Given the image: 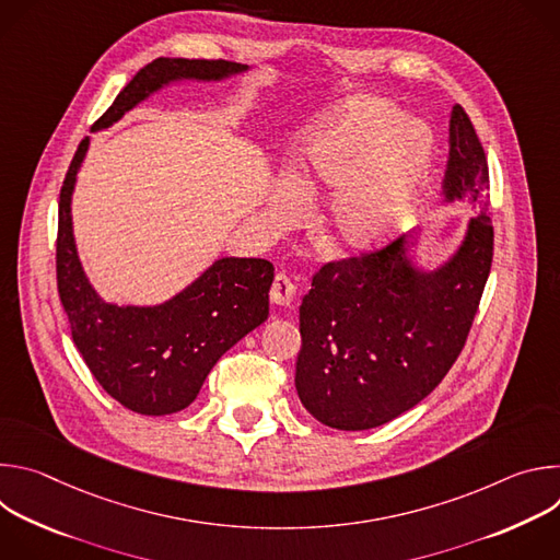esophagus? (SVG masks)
Here are the masks:
<instances>
[{
  "label": "esophagus",
  "instance_id": "34e87169",
  "mask_svg": "<svg viewBox=\"0 0 560 560\" xmlns=\"http://www.w3.org/2000/svg\"><path fill=\"white\" fill-rule=\"evenodd\" d=\"M294 296H296V285L290 281V277L285 272H279L270 288V301L288 307V305H292Z\"/></svg>",
  "mask_w": 560,
  "mask_h": 560
}]
</instances>
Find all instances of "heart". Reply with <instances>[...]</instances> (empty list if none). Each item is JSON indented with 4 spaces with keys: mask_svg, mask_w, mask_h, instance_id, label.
<instances>
[{
    "mask_svg": "<svg viewBox=\"0 0 560 560\" xmlns=\"http://www.w3.org/2000/svg\"><path fill=\"white\" fill-rule=\"evenodd\" d=\"M374 97H350L328 108L303 137L296 182L275 195L279 212H292L305 190L337 188L324 217L326 242L341 253H365L415 212L428 175L432 135L415 119Z\"/></svg>",
    "mask_w": 560,
    "mask_h": 560,
    "instance_id": "obj_1",
    "label": "heart"
}]
</instances>
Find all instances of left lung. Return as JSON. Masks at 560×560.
<instances>
[{
	"label": "left lung",
	"instance_id": "1",
	"mask_svg": "<svg viewBox=\"0 0 560 560\" xmlns=\"http://www.w3.org/2000/svg\"><path fill=\"white\" fill-rule=\"evenodd\" d=\"M445 199L476 212L460 248L432 272L417 270L404 238L312 277L299 307L294 385L303 408L328 428L370 430L408 412L458 359L494 255L490 171L467 113L450 117Z\"/></svg>",
	"mask_w": 560,
	"mask_h": 560
}]
</instances>
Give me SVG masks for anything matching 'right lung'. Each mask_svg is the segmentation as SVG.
Returning <instances> with one entry per match:
<instances>
[{"label": "right lung", "mask_w": 560, "mask_h": 560, "mask_svg": "<svg viewBox=\"0 0 560 560\" xmlns=\"http://www.w3.org/2000/svg\"><path fill=\"white\" fill-rule=\"evenodd\" d=\"M242 70L248 66L225 59L159 57L130 79L93 130L108 128L177 79L217 82ZM86 150L89 137L77 145L59 192L57 290L72 341L100 385L124 408L145 417L179 412L195 401L221 354L268 318L275 268L266 259L225 257L162 305L104 303L79 264L70 221V195Z\"/></svg>", "instance_id": "obj_1"}]
</instances>
